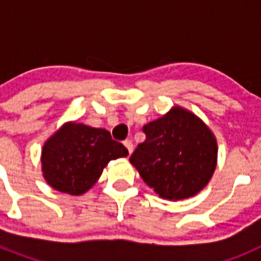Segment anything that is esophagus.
I'll list each match as a JSON object with an SVG mask.
<instances>
[{"label": "esophagus", "instance_id": "esophagus-1", "mask_svg": "<svg viewBox=\"0 0 261 261\" xmlns=\"http://www.w3.org/2000/svg\"><path fill=\"white\" fill-rule=\"evenodd\" d=\"M124 145H125V147H126V149H128L129 154H132V151H133L132 141H130V140H125V141H124Z\"/></svg>", "mask_w": 261, "mask_h": 261}]
</instances>
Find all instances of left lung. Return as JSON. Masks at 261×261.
<instances>
[{
	"label": "left lung",
	"mask_w": 261,
	"mask_h": 261,
	"mask_svg": "<svg viewBox=\"0 0 261 261\" xmlns=\"http://www.w3.org/2000/svg\"><path fill=\"white\" fill-rule=\"evenodd\" d=\"M142 130L146 138L129 161L154 192L166 200H183L208 184L216 170L217 142L199 117L175 107Z\"/></svg>",
	"instance_id": "1"
}]
</instances>
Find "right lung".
I'll return each mask as SVG.
<instances>
[{"mask_svg": "<svg viewBox=\"0 0 261 261\" xmlns=\"http://www.w3.org/2000/svg\"><path fill=\"white\" fill-rule=\"evenodd\" d=\"M126 155V147L106 129L68 123L43 146L41 167L55 190L78 196L96 183L110 161Z\"/></svg>", "mask_w": 261, "mask_h": 261, "instance_id": "obj_1", "label": "right lung"}]
</instances>
